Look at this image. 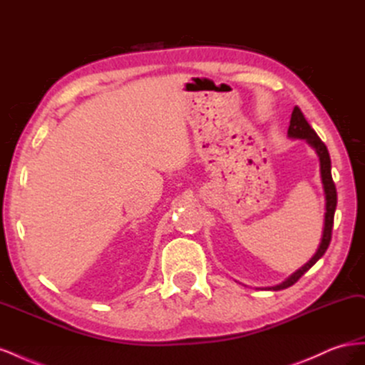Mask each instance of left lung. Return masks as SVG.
Instances as JSON below:
<instances>
[{
  "mask_svg": "<svg viewBox=\"0 0 365 365\" xmlns=\"http://www.w3.org/2000/svg\"><path fill=\"white\" fill-rule=\"evenodd\" d=\"M288 137L292 140H306V143L311 146L315 153L319 158V173H322V182H323V189H324V197H326V213H324V228H323V236L322 242H319L318 250L315 251L311 260L306 262L302 268H298L295 272H292L288 279H284L282 283L275 284V286H267V288L262 289H268V291H280L286 289L292 286L298 279L302 277L304 272L311 269L314 264L324 256V252L330 244V239H332V227H334V216H335V210H336V187L332 180V164H330V157H329V150L326 148L324 143L319 140L317 135V132L311 128V125L307 123V120L304 118L303 113L300 111V108L295 106L291 121H289V129H288Z\"/></svg>",
  "mask_w": 365,
  "mask_h": 365,
  "instance_id": "8db88e82",
  "label": "left lung"
}]
</instances>
